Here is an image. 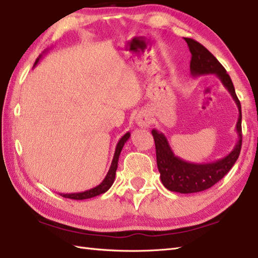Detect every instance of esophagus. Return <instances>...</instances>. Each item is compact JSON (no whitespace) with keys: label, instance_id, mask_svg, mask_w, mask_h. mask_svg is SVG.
I'll return each instance as SVG.
<instances>
[{"label":"esophagus","instance_id":"obj_1","mask_svg":"<svg viewBox=\"0 0 258 258\" xmlns=\"http://www.w3.org/2000/svg\"><path fill=\"white\" fill-rule=\"evenodd\" d=\"M135 122L140 127H149L150 124L152 123V119H151L150 115L145 112H141L135 117Z\"/></svg>","mask_w":258,"mask_h":258}]
</instances>
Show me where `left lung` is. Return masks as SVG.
<instances>
[{"label":"left lung","instance_id":"obj_1","mask_svg":"<svg viewBox=\"0 0 258 258\" xmlns=\"http://www.w3.org/2000/svg\"><path fill=\"white\" fill-rule=\"evenodd\" d=\"M184 40L188 43L192 55L190 61L191 75L194 77L210 74L216 75L235 100L239 112L236 124L238 140L235 148L223 159L209 163H192L180 159L179 156L174 155L165 135L159 131L152 130L155 142L156 163L163 185L173 192L194 194L211 188L228 173L238 159L241 149V106L236 96L233 82L223 64L201 43L189 38H184Z\"/></svg>","mask_w":258,"mask_h":258}]
</instances>
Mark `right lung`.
<instances>
[{
	"instance_id": "1",
	"label": "right lung",
	"mask_w": 258,
	"mask_h": 258,
	"mask_svg": "<svg viewBox=\"0 0 258 258\" xmlns=\"http://www.w3.org/2000/svg\"><path fill=\"white\" fill-rule=\"evenodd\" d=\"M42 54L39 55V58L35 60L34 66L39 62V60L41 59ZM33 66V67H34ZM131 133L127 132L126 134H124L120 140L118 141L117 145H116V149H115V153H114V158L112 161V164H110V168L108 170L107 174H106L105 179L100 182L98 185H96L95 188H92L89 190H86L83 191V192H75V194H59L63 198H68V199H74V200H84V199H89V198H93V197L96 196H99V195H103L105 194L106 191H107L112 184L114 183V180H115V175H116V170H117V164H118V159H119V154L122 152V149L124 144L126 143V141L130 139Z\"/></svg>"
}]
</instances>
